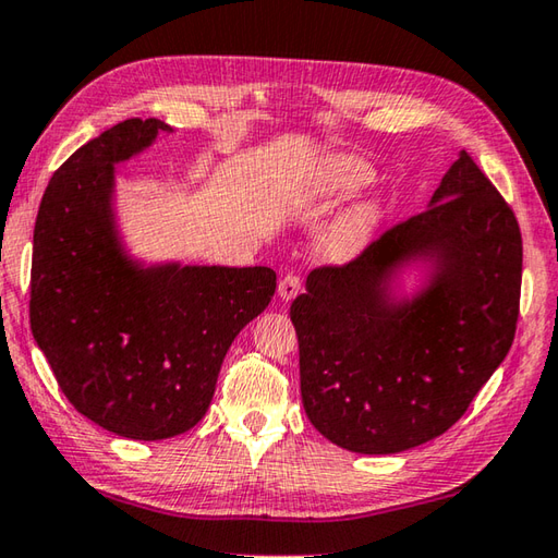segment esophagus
Here are the masks:
<instances>
[{
    "label": "esophagus",
    "mask_w": 558,
    "mask_h": 558,
    "mask_svg": "<svg viewBox=\"0 0 558 558\" xmlns=\"http://www.w3.org/2000/svg\"><path fill=\"white\" fill-rule=\"evenodd\" d=\"M300 290H302V280L298 276H292V272H288V276L278 282L280 300H292Z\"/></svg>",
    "instance_id": "34e87169"
}]
</instances>
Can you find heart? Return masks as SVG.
I'll return each mask as SVG.
<instances>
[{"mask_svg": "<svg viewBox=\"0 0 558 558\" xmlns=\"http://www.w3.org/2000/svg\"><path fill=\"white\" fill-rule=\"evenodd\" d=\"M373 180L368 163L351 156H333L314 168L310 180V202L317 207H331L337 202L356 195ZM383 209L376 199H363L343 211L324 234L322 248L331 258H353L371 244L380 225Z\"/></svg>", "mask_w": 558, "mask_h": 558, "instance_id": "heart-1", "label": "heart"}]
</instances>
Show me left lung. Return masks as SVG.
Wrapping results in <instances>:
<instances>
[{
    "label": "left lung",
    "mask_w": 558,
    "mask_h": 558,
    "mask_svg": "<svg viewBox=\"0 0 558 558\" xmlns=\"http://www.w3.org/2000/svg\"><path fill=\"white\" fill-rule=\"evenodd\" d=\"M410 267L423 280L404 293ZM520 286L518 219L461 150L422 215L347 266L312 270L292 302L314 429L356 453H400L439 437L508 356Z\"/></svg>",
    "instance_id": "left-lung-1"
}]
</instances>
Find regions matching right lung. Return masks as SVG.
<instances>
[{"mask_svg": "<svg viewBox=\"0 0 558 558\" xmlns=\"http://www.w3.org/2000/svg\"><path fill=\"white\" fill-rule=\"evenodd\" d=\"M160 119H126L50 178L34 229L32 331L73 408L126 439L158 441L205 417L231 341L268 307L266 266L131 256L117 168L154 146Z\"/></svg>", "mask_w": 558, "mask_h": 558, "instance_id": "1", "label": "right lung"}]
</instances>
